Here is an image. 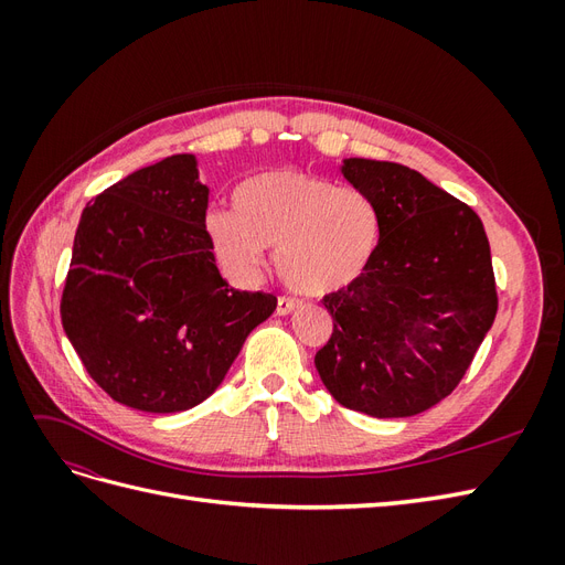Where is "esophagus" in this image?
<instances>
[{
  "instance_id": "esophagus-1",
  "label": "esophagus",
  "mask_w": 565,
  "mask_h": 565,
  "mask_svg": "<svg viewBox=\"0 0 565 565\" xmlns=\"http://www.w3.org/2000/svg\"><path fill=\"white\" fill-rule=\"evenodd\" d=\"M299 309V301L297 299H289V297H280L278 306H276V316H289L292 311Z\"/></svg>"
}]
</instances>
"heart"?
Instances as JSON below:
<instances>
[{"mask_svg": "<svg viewBox=\"0 0 565 565\" xmlns=\"http://www.w3.org/2000/svg\"><path fill=\"white\" fill-rule=\"evenodd\" d=\"M212 252L231 276H259L276 249L280 280L306 297L334 295L363 276L380 243V212L353 188L299 169H270L233 193V210L204 218Z\"/></svg>", "mask_w": 565, "mask_h": 565, "instance_id": "b5f03b06", "label": "heart"}]
</instances>
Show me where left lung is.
<instances>
[{"mask_svg": "<svg viewBox=\"0 0 565 565\" xmlns=\"http://www.w3.org/2000/svg\"><path fill=\"white\" fill-rule=\"evenodd\" d=\"M380 212L365 273L322 299L334 320L316 370L332 398L377 419L434 407L465 377L498 313L481 218L396 162L341 160Z\"/></svg>", "mask_w": 565, "mask_h": 565, "instance_id": "obj_1", "label": "left lung"}]
</instances>
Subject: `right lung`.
<instances>
[{"label":"right lung","mask_w":565,"mask_h":565,"mask_svg":"<svg viewBox=\"0 0 565 565\" xmlns=\"http://www.w3.org/2000/svg\"><path fill=\"white\" fill-rule=\"evenodd\" d=\"M195 156H172L106 188L82 212L61 320L108 396L141 413H183L224 382L278 299L231 287L204 214Z\"/></svg>","instance_id":"add662e5"}]
</instances>
